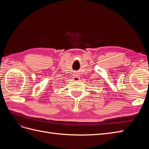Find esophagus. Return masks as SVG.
Here are the masks:
<instances>
[{
	"label": "esophagus",
	"mask_w": 149,
	"mask_h": 149,
	"mask_svg": "<svg viewBox=\"0 0 149 149\" xmlns=\"http://www.w3.org/2000/svg\"><path fill=\"white\" fill-rule=\"evenodd\" d=\"M73 78L74 81H78L80 80L79 76L78 75H77V74H74Z\"/></svg>",
	"instance_id": "34e87169"
}]
</instances>
